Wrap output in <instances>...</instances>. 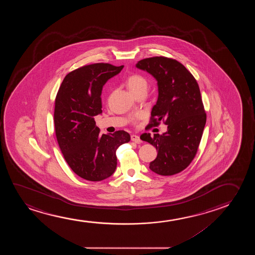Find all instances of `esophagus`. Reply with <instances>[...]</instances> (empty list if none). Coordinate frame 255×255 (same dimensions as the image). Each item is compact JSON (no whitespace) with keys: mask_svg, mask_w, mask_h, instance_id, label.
I'll return each instance as SVG.
<instances>
[{"mask_svg":"<svg viewBox=\"0 0 255 255\" xmlns=\"http://www.w3.org/2000/svg\"><path fill=\"white\" fill-rule=\"evenodd\" d=\"M130 139H131L132 142H135L136 143H140L142 142V140L140 139L139 136H136V135H131Z\"/></svg>","mask_w":255,"mask_h":255,"instance_id":"34e87169","label":"esophagus"}]
</instances>
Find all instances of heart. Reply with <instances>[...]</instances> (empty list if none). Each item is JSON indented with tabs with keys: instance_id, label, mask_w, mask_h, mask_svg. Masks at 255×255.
Wrapping results in <instances>:
<instances>
[{
	"instance_id": "1",
	"label": "heart",
	"mask_w": 255,
	"mask_h": 255,
	"mask_svg": "<svg viewBox=\"0 0 255 255\" xmlns=\"http://www.w3.org/2000/svg\"><path fill=\"white\" fill-rule=\"evenodd\" d=\"M126 85L133 95L137 96L140 93H146L148 82H147L146 78L143 77L142 75L132 74L127 77ZM139 118L138 115L133 116L132 119H131L133 124H136V121Z\"/></svg>"
}]
</instances>
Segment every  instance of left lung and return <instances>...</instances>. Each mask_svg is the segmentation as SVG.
<instances>
[{"label": "left lung", "mask_w": 255, "mask_h": 255, "mask_svg": "<svg viewBox=\"0 0 255 255\" xmlns=\"http://www.w3.org/2000/svg\"><path fill=\"white\" fill-rule=\"evenodd\" d=\"M157 81L158 98L147 126H167L163 135L143 133L141 139L157 150L150 169L157 174L171 176L184 171L195 157L206 122L199 84L192 74L177 60L153 56L136 64Z\"/></svg>", "instance_id": "8db88e82"}]
</instances>
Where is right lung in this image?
Segmentation results:
<instances>
[{
  "mask_svg": "<svg viewBox=\"0 0 255 255\" xmlns=\"http://www.w3.org/2000/svg\"><path fill=\"white\" fill-rule=\"evenodd\" d=\"M124 65L92 63L67 74L55 100L56 139L67 164L80 178L101 181L115 171L116 151L130 136L125 130L101 134L95 117L101 114L103 86Z\"/></svg>",
  "mask_w": 255,
  "mask_h": 255,
  "instance_id": "1",
  "label": "right lung"
}]
</instances>
